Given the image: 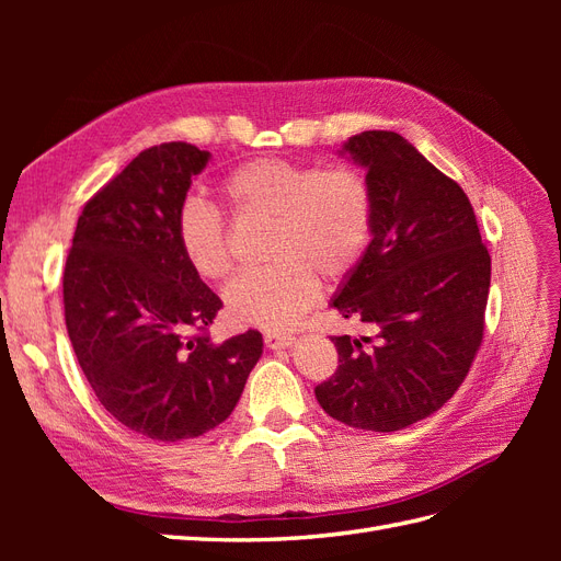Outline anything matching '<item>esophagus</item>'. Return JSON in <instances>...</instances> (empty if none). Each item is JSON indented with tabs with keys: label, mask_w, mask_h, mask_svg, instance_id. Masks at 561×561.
<instances>
[{
	"label": "esophagus",
	"mask_w": 561,
	"mask_h": 561,
	"mask_svg": "<svg viewBox=\"0 0 561 561\" xmlns=\"http://www.w3.org/2000/svg\"><path fill=\"white\" fill-rule=\"evenodd\" d=\"M264 344L271 351H280V348L293 346L295 344V336L293 334H280V332H266L264 334Z\"/></svg>",
	"instance_id": "obj_1"
}]
</instances>
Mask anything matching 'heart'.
<instances>
[{"label":"heart","instance_id":"obj_1","mask_svg":"<svg viewBox=\"0 0 561 561\" xmlns=\"http://www.w3.org/2000/svg\"><path fill=\"white\" fill-rule=\"evenodd\" d=\"M222 198L239 219L268 225L262 271L236 278L225 293L233 325L287 330L311 309L318 276L344 278L360 262L371 236V194L351 168L320 171L283 159L248 161L222 180ZM178 245L203 280L231 274L225 219L201 198L178 210Z\"/></svg>","mask_w":561,"mask_h":561}]
</instances>
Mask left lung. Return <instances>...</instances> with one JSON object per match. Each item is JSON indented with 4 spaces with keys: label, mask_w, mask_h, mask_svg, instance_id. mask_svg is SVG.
Listing matches in <instances>:
<instances>
[{
    "label": "left lung",
    "mask_w": 561,
    "mask_h": 561,
    "mask_svg": "<svg viewBox=\"0 0 561 561\" xmlns=\"http://www.w3.org/2000/svg\"><path fill=\"white\" fill-rule=\"evenodd\" d=\"M339 154L365 168L371 241L330 307L375 328L332 336L334 375L316 386L332 419L393 433L437 412L463 383L484 332L491 257L466 192L393 130H365Z\"/></svg>",
    "instance_id": "left-lung-1"
}]
</instances>
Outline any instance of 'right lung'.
<instances>
[{
    "label": "right lung",
    "instance_id": "add662e5",
    "mask_svg": "<svg viewBox=\"0 0 561 561\" xmlns=\"http://www.w3.org/2000/svg\"><path fill=\"white\" fill-rule=\"evenodd\" d=\"M210 151L165 142L140 151L77 222L62 276L65 322L100 404L159 443L227 421L264 342L257 330L210 342L222 301L182 257L178 210Z\"/></svg>",
    "mask_w": 561,
    "mask_h": 561
}]
</instances>
